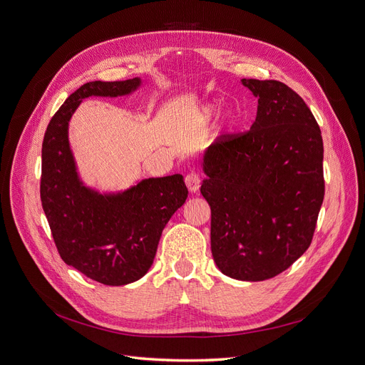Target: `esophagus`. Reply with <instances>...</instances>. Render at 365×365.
<instances>
[{
    "label": "esophagus",
    "mask_w": 365,
    "mask_h": 365,
    "mask_svg": "<svg viewBox=\"0 0 365 365\" xmlns=\"http://www.w3.org/2000/svg\"><path fill=\"white\" fill-rule=\"evenodd\" d=\"M200 182H202V178H200V175L197 172H188L187 175H185V184H187V187H188V190L192 193H196L197 190H199V187H200Z\"/></svg>",
    "instance_id": "1"
}]
</instances>
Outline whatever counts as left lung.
Instances as JSON below:
<instances>
[{"mask_svg": "<svg viewBox=\"0 0 365 365\" xmlns=\"http://www.w3.org/2000/svg\"><path fill=\"white\" fill-rule=\"evenodd\" d=\"M258 98L251 129L220 135L205 154L218 269L266 281L310 247L325 193L324 144L306 102L276 80H242Z\"/></svg>", "mask_w": 365, "mask_h": 365, "instance_id": "1", "label": "left lung"}]
</instances>
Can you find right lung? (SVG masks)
I'll list each match as a JSON object with an SVG mask.
<instances>
[{
  "mask_svg": "<svg viewBox=\"0 0 365 365\" xmlns=\"http://www.w3.org/2000/svg\"><path fill=\"white\" fill-rule=\"evenodd\" d=\"M138 86L140 78L83 84L51 117L41 148V205L61 258L91 279L113 287L147 273L165 225L188 190L178 173L143 180L115 196L83 187L68 144V121L84 98L126 95Z\"/></svg>",
  "mask_w": 365,
  "mask_h": 365,
  "instance_id": "1",
  "label": "right lung"
}]
</instances>
